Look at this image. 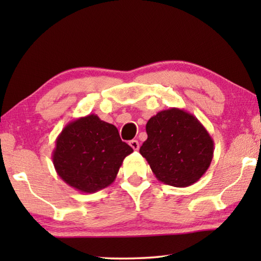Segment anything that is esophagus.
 Returning <instances> with one entry per match:
<instances>
[{
  "mask_svg": "<svg viewBox=\"0 0 261 261\" xmlns=\"http://www.w3.org/2000/svg\"><path fill=\"white\" fill-rule=\"evenodd\" d=\"M129 145H130V146H131L132 148L135 149V151H138V149H139V141H138V140H136V139L130 140Z\"/></svg>",
  "mask_w": 261,
  "mask_h": 261,
  "instance_id": "1",
  "label": "esophagus"
}]
</instances>
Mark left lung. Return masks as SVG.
<instances>
[{
  "label": "left lung",
  "mask_w": 261,
  "mask_h": 261,
  "mask_svg": "<svg viewBox=\"0 0 261 261\" xmlns=\"http://www.w3.org/2000/svg\"><path fill=\"white\" fill-rule=\"evenodd\" d=\"M146 132L139 152L160 182L187 188L211 166L214 141L199 120L184 109L159 112L148 120Z\"/></svg>",
  "instance_id": "8db88e82"
}]
</instances>
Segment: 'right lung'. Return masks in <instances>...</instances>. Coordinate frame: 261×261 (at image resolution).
I'll list each match as a JSON object with an SVG mask.
<instances>
[{"label": "right lung", "mask_w": 261, "mask_h": 261, "mask_svg": "<svg viewBox=\"0 0 261 261\" xmlns=\"http://www.w3.org/2000/svg\"><path fill=\"white\" fill-rule=\"evenodd\" d=\"M132 152L116 126L90 114L64 126L51 159L65 183L77 191L94 193L114 182L123 160Z\"/></svg>", "instance_id": "right-lung-1"}]
</instances>
